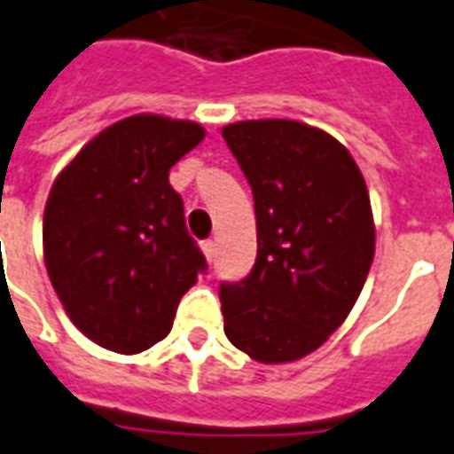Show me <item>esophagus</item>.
Masks as SVG:
<instances>
[{
	"mask_svg": "<svg viewBox=\"0 0 454 454\" xmlns=\"http://www.w3.org/2000/svg\"><path fill=\"white\" fill-rule=\"evenodd\" d=\"M201 251H203V255H206V260H208V262H213V258H215V241H213V239L203 241Z\"/></svg>",
	"mask_w": 454,
	"mask_h": 454,
	"instance_id": "1",
	"label": "esophagus"
}]
</instances>
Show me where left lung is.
<instances>
[{
	"instance_id": "left-lung-1",
	"label": "left lung",
	"mask_w": 454,
	"mask_h": 454,
	"mask_svg": "<svg viewBox=\"0 0 454 454\" xmlns=\"http://www.w3.org/2000/svg\"><path fill=\"white\" fill-rule=\"evenodd\" d=\"M223 137L253 201L251 275L220 286L231 346L265 364L317 350L353 310L374 260L370 192L350 151L298 121H239Z\"/></svg>"
}]
</instances>
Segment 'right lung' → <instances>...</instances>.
<instances>
[{
  "label": "right lung",
  "mask_w": 454,
  "mask_h": 454,
  "mask_svg": "<svg viewBox=\"0 0 454 454\" xmlns=\"http://www.w3.org/2000/svg\"><path fill=\"white\" fill-rule=\"evenodd\" d=\"M194 121L137 114L84 144L51 184L42 246L63 310L97 346L137 355L172 329L206 270L170 168L199 146Z\"/></svg>",
  "instance_id": "add662e5"
}]
</instances>
